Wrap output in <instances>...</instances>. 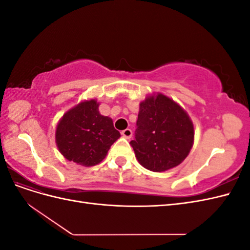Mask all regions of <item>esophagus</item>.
Listing matches in <instances>:
<instances>
[{"instance_id":"esophagus-1","label":"esophagus","mask_w":250,"mask_h":250,"mask_svg":"<svg viewBox=\"0 0 250 250\" xmlns=\"http://www.w3.org/2000/svg\"><path fill=\"white\" fill-rule=\"evenodd\" d=\"M122 135L124 138H126V139H130L131 138V135H132V130L131 129H129V128H127V129H124L122 132Z\"/></svg>"}]
</instances>
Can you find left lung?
Masks as SVG:
<instances>
[{"instance_id":"8db88e82","label":"left lung","mask_w":250,"mask_h":250,"mask_svg":"<svg viewBox=\"0 0 250 250\" xmlns=\"http://www.w3.org/2000/svg\"><path fill=\"white\" fill-rule=\"evenodd\" d=\"M135 140L130 142L138 162L150 171L177 167L194 144V124L188 112L162 93L140 103Z\"/></svg>"}]
</instances>
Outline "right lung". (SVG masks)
<instances>
[{
  "label": "right lung",
  "mask_w": 250,
  "mask_h": 250,
  "mask_svg": "<svg viewBox=\"0 0 250 250\" xmlns=\"http://www.w3.org/2000/svg\"><path fill=\"white\" fill-rule=\"evenodd\" d=\"M97 99L79 102L59 120L55 130L56 146L67 161L92 167L101 163L120 137L112 119L99 112Z\"/></svg>",
  "instance_id": "add662e5"
}]
</instances>
